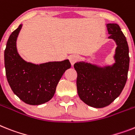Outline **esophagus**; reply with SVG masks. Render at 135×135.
Here are the masks:
<instances>
[{
  "label": "esophagus",
  "instance_id": "obj_1",
  "mask_svg": "<svg viewBox=\"0 0 135 135\" xmlns=\"http://www.w3.org/2000/svg\"><path fill=\"white\" fill-rule=\"evenodd\" d=\"M69 61H70V62H71V65L73 66L74 65L75 63V62L78 61V56L76 55H70L69 57Z\"/></svg>",
  "mask_w": 135,
  "mask_h": 135
}]
</instances>
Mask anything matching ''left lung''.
Instances as JSON below:
<instances>
[{
  "label": "left lung",
  "mask_w": 135,
  "mask_h": 135,
  "mask_svg": "<svg viewBox=\"0 0 135 135\" xmlns=\"http://www.w3.org/2000/svg\"><path fill=\"white\" fill-rule=\"evenodd\" d=\"M108 38L117 45L113 56L115 62L103 66L87 62H77V89L81 101L93 108L108 106L119 96L128 78L129 48L126 38L116 23L106 24Z\"/></svg>",
  "instance_id": "1"
}]
</instances>
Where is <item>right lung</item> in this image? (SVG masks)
<instances>
[{
    "label": "right lung",
    "mask_w": 135,
    "mask_h": 135,
    "mask_svg": "<svg viewBox=\"0 0 135 135\" xmlns=\"http://www.w3.org/2000/svg\"><path fill=\"white\" fill-rule=\"evenodd\" d=\"M22 25L12 33L4 50V67L13 93L29 105H40L54 97L59 81L71 68L69 60L41 64L27 62L19 55L16 42Z\"/></svg>",
    "instance_id": "obj_1"
}]
</instances>
